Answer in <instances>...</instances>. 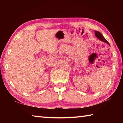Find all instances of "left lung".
I'll return each instance as SVG.
<instances>
[{
	"mask_svg": "<svg viewBox=\"0 0 123 123\" xmlns=\"http://www.w3.org/2000/svg\"><path fill=\"white\" fill-rule=\"evenodd\" d=\"M95 35L96 36V37H97L99 40H100L101 41L104 42H105V43H106L107 44H108L109 46H110V44H109V43L108 42V41L106 40L105 37H104V36L102 35L100 32H98V31H95Z\"/></svg>",
	"mask_w": 123,
	"mask_h": 123,
	"instance_id": "1",
	"label": "left lung"
}]
</instances>
